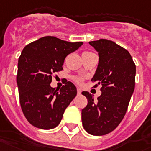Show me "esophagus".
Instances as JSON below:
<instances>
[{
    "mask_svg": "<svg viewBox=\"0 0 151 151\" xmlns=\"http://www.w3.org/2000/svg\"><path fill=\"white\" fill-rule=\"evenodd\" d=\"M77 91H78V94H81V90L80 88H78V89H77Z\"/></svg>",
    "mask_w": 151,
    "mask_h": 151,
    "instance_id": "34e87169",
    "label": "esophagus"
}]
</instances>
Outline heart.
I'll list each match as a JSON object with an SVG mask.
<instances>
[{
    "mask_svg": "<svg viewBox=\"0 0 151 151\" xmlns=\"http://www.w3.org/2000/svg\"><path fill=\"white\" fill-rule=\"evenodd\" d=\"M85 53H90V52H85ZM74 81H75L77 83H81L82 81H83V79L81 78H80V77H76V78H74Z\"/></svg>",
    "mask_w": 151,
    "mask_h": 151,
    "instance_id": "heart-1",
    "label": "heart"
}]
</instances>
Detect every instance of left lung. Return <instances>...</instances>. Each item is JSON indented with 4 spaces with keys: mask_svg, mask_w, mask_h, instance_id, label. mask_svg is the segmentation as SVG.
<instances>
[{
    "mask_svg": "<svg viewBox=\"0 0 151 151\" xmlns=\"http://www.w3.org/2000/svg\"><path fill=\"white\" fill-rule=\"evenodd\" d=\"M98 52L99 63L92 82L101 85V94L93 100L91 93H81L88 100L81 110L82 126L92 135L101 136L117 128L127 113L135 86L136 66L126 49L106 39L90 41Z\"/></svg>",
    "mask_w": 151,
    "mask_h": 151,
    "instance_id": "obj_1",
    "label": "left lung"
}]
</instances>
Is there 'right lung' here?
<instances>
[{"label": "right lung", "instance_id": "obj_1", "mask_svg": "<svg viewBox=\"0 0 151 151\" xmlns=\"http://www.w3.org/2000/svg\"><path fill=\"white\" fill-rule=\"evenodd\" d=\"M82 44L46 36L22 50L17 83L22 112L33 127L50 129L61 122L65 110L77 95V89L71 81H66L60 90L52 88V77L63 70L67 55Z\"/></svg>", "mask_w": 151, "mask_h": 151}]
</instances>
